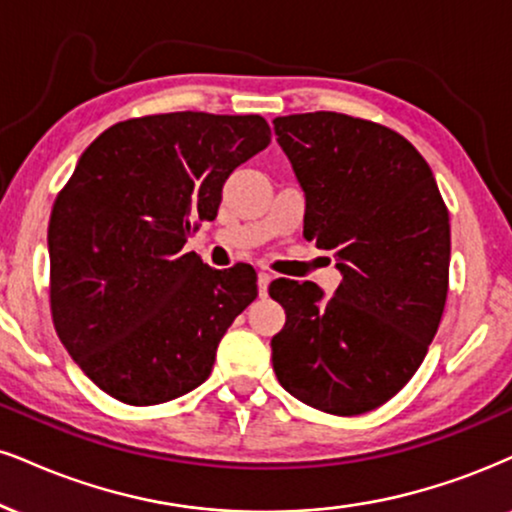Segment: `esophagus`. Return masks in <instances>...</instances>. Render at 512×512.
<instances>
[{
  "mask_svg": "<svg viewBox=\"0 0 512 512\" xmlns=\"http://www.w3.org/2000/svg\"><path fill=\"white\" fill-rule=\"evenodd\" d=\"M270 280H273V275L266 273V270H261V273H258V292H261V296L268 292Z\"/></svg>",
  "mask_w": 512,
  "mask_h": 512,
  "instance_id": "esophagus-1",
  "label": "esophagus"
}]
</instances>
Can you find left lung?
I'll list each match as a JSON object with an SVG mask.
<instances>
[{
    "instance_id": "1",
    "label": "left lung",
    "mask_w": 512,
    "mask_h": 512,
    "mask_svg": "<svg viewBox=\"0 0 512 512\" xmlns=\"http://www.w3.org/2000/svg\"><path fill=\"white\" fill-rule=\"evenodd\" d=\"M306 197L304 237L342 273L270 282L285 308L273 370L289 394L332 415L380 408L425 361L449 292L451 225L427 161L399 132L334 111L273 121Z\"/></svg>"
}]
</instances>
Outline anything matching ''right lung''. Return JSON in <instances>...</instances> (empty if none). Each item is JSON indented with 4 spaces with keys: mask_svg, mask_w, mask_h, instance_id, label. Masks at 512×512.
Instances as JSON below:
<instances>
[{
    "mask_svg": "<svg viewBox=\"0 0 512 512\" xmlns=\"http://www.w3.org/2000/svg\"><path fill=\"white\" fill-rule=\"evenodd\" d=\"M268 144L261 116L178 111L111 125L82 151L49 218V304L61 344L113 399L156 406L208 380L256 273L182 246Z\"/></svg>",
    "mask_w": 512,
    "mask_h": 512,
    "instance_id": "add662e5",
    "label": "right lung"
}]
</instances>
